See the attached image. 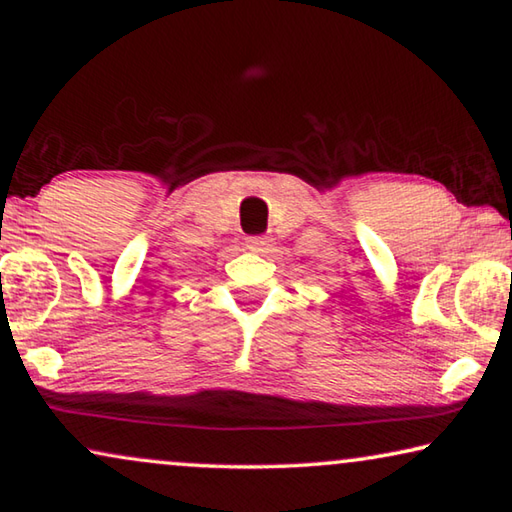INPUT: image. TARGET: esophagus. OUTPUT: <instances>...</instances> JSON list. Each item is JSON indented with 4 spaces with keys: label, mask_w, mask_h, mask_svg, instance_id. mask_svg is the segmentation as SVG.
Listing matches in <instances>:
<instances>
[{
    "label": "esophagus",
    "mask_w": 512,
    "mask_h": 512,
    "mask_svg": "<svg viewBox=\"0 0 512 512\" xmlns=\"http://www.w3.org/2000/svg\"><path fill=\"white\" fill-rule=\"evenodd\" d=\"M273 246V241L268 237H250L248 239V248L255 250V253H268V248Z\"/></svg>",
    "instance_id": "esophagus-1"
}]
</instances>
